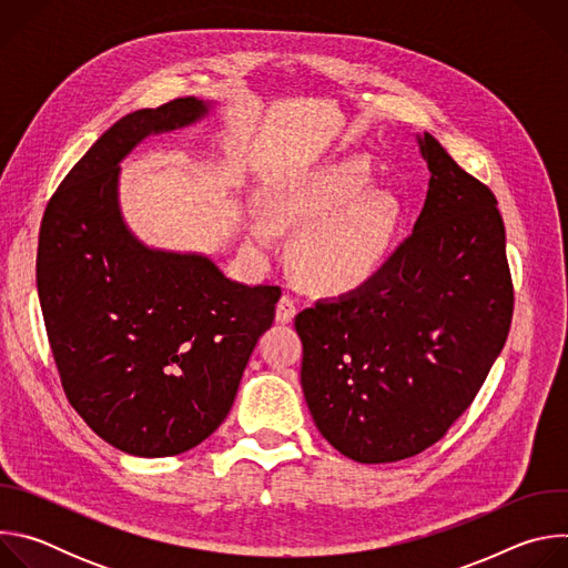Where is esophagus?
I'll return each mask as SVG.
<instances>
[{"label":"esophagus","mask_w":568,"mask_h":568,"mask_svg":"<svg viewBox=\"0 0 568 568\" xmlns=\"http://www.w3.org/2000/svg\"><path fill=\"white\" fill-rule=\"evenodd\" d=\"M296 316V303L292 296H281L276 303V321L290 323Z\"/></svg>","instance_id":"obj_1"}]
</instances>
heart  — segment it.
Segmentation results:
<instances>
[{
	"label": "heart",
	"mask_w": 568,
	"mask_h": 568,
	"mask_svg": "<svg viewBox=\"0 0 568 568\" xmlns=\"http://www.w3.org/2000/svg\"><path fill=\"white\" fill-rule=\"evenodd\" d=\"M263 204L267 213L250 215L254 245L274 254L283 231L307 226L296 250L298 272L310 287L326 294L366 285L379 272L397 226L395 200L371 189V169L362 159L276 182Z\"/></svg>",
	"instance_id": "1"
}]
</instances>
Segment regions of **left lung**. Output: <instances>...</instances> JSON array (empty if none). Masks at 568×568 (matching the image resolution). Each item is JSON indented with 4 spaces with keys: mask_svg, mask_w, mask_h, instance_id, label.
<instances>
[{
    "mask_svg": "<svg viewBox=\"0 0 568 568\" xmlns=\"http://www.w3.org/2000/svg\"><path fill=\"white\" fill-rule=\"evenodd\" d=\"M418 143L432 178L412 235L366 285L294 318L312 420L357 463H395L438 443L513 321L497 197L429 132Z\"/></svg>",
    "mask_w": 568,
    "mask_h": 568,
    "instance_id": "obj_1",
    "label": "left lung"
}]
</instances>
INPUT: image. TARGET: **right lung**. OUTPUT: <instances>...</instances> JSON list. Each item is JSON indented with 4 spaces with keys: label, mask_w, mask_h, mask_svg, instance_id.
<instances>
[{
    "label": "right lung",
    "mask_w": 568,
    "mask_h": 568,
    "mask_svg": "<svg viewBox=\"0 0 568 568\" xmlns=\"http://www.w3.org/2000/svg\"><path fill=\"white\" fill-rule=\"evenodd\" d=\"M209 110L186 97L119 119L62 180L40 226L38 296L67 399L132 456L182 454L222 425L281 298L202 254L150 250L123 220L121 161Z\"/></svg>",
    "instance_id": "obj_1"
}]
</instances>
